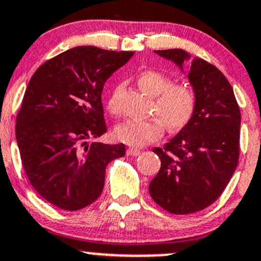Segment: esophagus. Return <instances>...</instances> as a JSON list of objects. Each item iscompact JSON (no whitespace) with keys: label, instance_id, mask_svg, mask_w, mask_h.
Segmentation results:
<instances>
[{"label":"esophagus","instance_id":"1","mask_svg":"<svg viewBox=\"0 0 261 261\" xmlns=\"http://www.w3.org/2000/svg\"><path fill=\"white\" fill-rule=\"evenodd\" d=\"M140 153H141V151H140V150H137V148H134V147H130V148H127V154H128V156H133V157H135V156H139Z\"/></svg>","mask_w":261,"mask_h":261}]
</instances>
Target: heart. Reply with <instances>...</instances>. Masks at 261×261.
Masks as SVG:
<instances>
[{
	"label": "heart",
	"mask_w": 261,
	"mask_h": 261,
	"mask_svg": "<svg viewBox=\"0 0 261 261\" xmlns=\"http://www.w3.org/2000/svg\"><path fill=\"white\" fill-rule=\"evenodd\" d=\"M139 87L148 95L156 96L153 114L150 120H127L117 125L115 135L120 141L134 147H144L160 140L163 135V125L176 131L185 127L194 115L197 108V93L194 88L185 83H176L166 74L157 70L142 71L137 79ZM110 113H119L117 94L114 93L108 101Z\"/></svg>",
	"instance_id": "b5f03b06"
}]
</instances>
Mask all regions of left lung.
Returning <instances> with one entry per match:
<instances>
[{
	"label": "left lung",
	"mask_w": 261,
	"mask_h": 261,
	"mask_svg": "<svg viewBox=\"0 0 261 261\" xmlns=\"http://www.w3.org/2000/svg\"><path fill=\"white\" fill-rule=\"evenodd\" d=\"M182 67L183 49L156 50ZM197 93L194 115L163 147L153 152L161 168L151 181V197L172 214H191L222 196L239 162L240 110L228 79L218 68L197 58L188 73Z\"/></svg>",
	"instance_id": "8db88e82"
}]
</instances>
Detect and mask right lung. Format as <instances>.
<instances>
[{
	"mask_svg": "<svg viewBox=\"0 0 261 261\" xmlns=\"http://www.w3.org/2000/svg\"><path fill=\"white\" fill-rule=\"evenodd\" d=\"M134 51L75 47L43 63L31 78L16 119L22 166L37 193L64 211L99 198L105 168L124 144H88L108 131L101 91Z\"/></svg>",
	"mask_w": 261,
	"mask_h": 261,
	"instance_id": "add662e5",
	"label": "right lung"
}]
</instances>
